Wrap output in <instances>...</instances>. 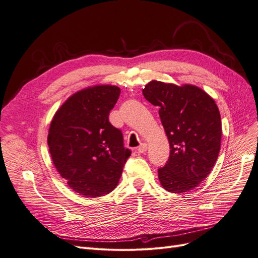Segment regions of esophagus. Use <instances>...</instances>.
I'll return each mask as SVG.
<instances>
[{
    "label": "esophagus",
    "instance_id": "1",
    "mask_svg": "<svg viewBox=\"0 0 258 258\" xmlns=\"http://www.w3.org/2000/svg\"><path fill=\"white\" fill-rule=\"evenodd\" d=\"M148 150V144L147 143H142L140 147L137 149V151H138V153H145V151Z\"/></svg>",
    "mask_w": 258,
    "mask_h": 258
}]
</instances>
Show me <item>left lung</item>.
Masks as SVG:
<instances>
[{
    "mask_svg": "<svg viewBox=\"0 0 258 258\" xmlns=\"http://www.w3.org/2000/svg\"><path fill=\"white\" fill-rule=\"evenodd\" d=\"M142 94L159 107V116L170 142V157L158 169L166 191H192L211 173L221 143V119L212 97L203 89L184 84L151 81Z\"/></svg>",
    "mask_w": 258,
    "mask_h": 258,
    "instance_id": "8db88e82",
    "label": "left lung"
}]
</instances>
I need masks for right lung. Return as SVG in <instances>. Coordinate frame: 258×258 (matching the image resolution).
I'll return each mask as SVG.
<instances>
[{"label": "right lung", "instance_id": "1", "mask_svg": "<svg viewBox=\"0 0 258 258\" xmlns=\"http://www.w3.org/2000/svg\"><path fill=\"white\" fill-rule=\"evenodd\" d=\"M114 85H95L77 92L54 114L47 143L55 169L74 192L100 197L117 186L132 152L109 111L120 96Z\"/></svg>", "mask_w": 258, "mask_h": 258}]
</instances>
